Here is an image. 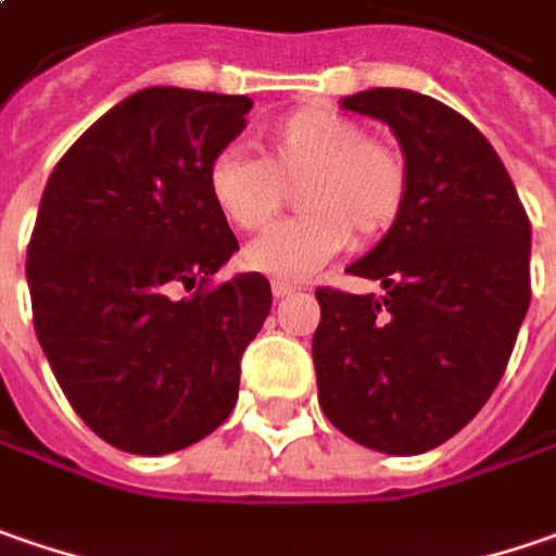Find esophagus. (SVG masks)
Returning a JSON list of instances; mask_svg holds the SVG:
<instances>
[{
    "label": "esophagus",
    "instance_id": "1",
    "mask_svg": "<svg viewBox=\"0 0 556 556\" xmlns=\"http://www.w3.org/2000/svg\"><path fill=\"white\" fill-rule=\"evenodd\" d=\"M270 289H274V299H289V295L295 292V286H292V282H282V279H274Z\"/></svg>",
    "mask_w": 556,
    "mask_h": 556
}]
</instances>
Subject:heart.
<instances>
[{
    "label": "heart",
    "instance_id": "1",
    "mask_svg": "<svg viewBox=\"0 0 556 556\" xmlns=\"http://www.w3.org/2000/svg\"><path fill=\"white\" fill-rule=\"evenodd\" d=\"M264 157L224 149L207 164V195L236 230L267 227L282 205V182L299 180L307 214L282 220L242 252L264 277L307 279L351 245L389 230L407 202V164L399 149L367 139L364 124L326 105L289 111L257 134Z\"/></svg>",
    "mask_w": 556,
    "mask_h": 556
}]
</instances>
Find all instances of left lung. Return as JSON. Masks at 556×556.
<instances>
[{"label":"left lung","instance_id":"8db88e82","mask_svg":"<svg viewBox=\"0 0 556 556\" xmlns=\"http://www.w3.org/2000/svg\"><path fill=\"white\" fill-rule=\"evenodd\" d=\"M342 109L386 121L407 164V202L349 274L382 295L317 289V399L357 445L422 454L495 392L529 311L532 227L492 142L410 89H367Z\"/></svg>","mask_w":556,"mask_h":556}]
</instances>
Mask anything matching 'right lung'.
I'll use <instances>...</instances> for the list:
<instances>
[{"label": "right lung", "mask_w": 556, "mask_h": 556, "mask_svg": "<svg viewBox=\"0 0 556 556\" xmlns=\"http://www.w3.org/2000/svg\"><path fill=\"white\" fill-rule=\"evenodd\" d=\"M249 96L149 86L55 164L27 245L34 326L64 399L109 445L170 454L239 399V364L270 282H211L239 249L207 164L245 127Z\"/></svg>", "instance_id": "right-lung-1"}]
</instances>
